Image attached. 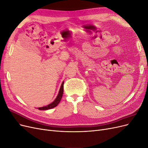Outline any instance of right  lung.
Listing matches in <instances>:
<instances>
[{
    "mask_svg": "<svg viewBox=\"0 0 148 148\" xmlns=\"http://www.w3.org/2000/svg\"><path fill=\"white\" fill-rule=\"evenodd\" d=\"M64 82H62V85L60 86V90L59 92V94H58V95L56 97V99L54 100V101H53L51 104H49L46 106H44V107H39L38 108V109L39 110H48V109H51L53 108V107H56L58 104H59V103L60 102V100L62 97V95H63V92H64Z\"/></svg>",
    "mask_w": 148,
    "mask_h": 148,
    "instance_id": "add662e5",
    "label": "right lung"
}]
</instances>
